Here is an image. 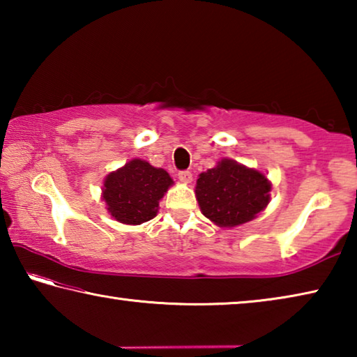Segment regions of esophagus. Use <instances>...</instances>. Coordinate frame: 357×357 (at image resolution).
Returning <instances> with one entry per match:
<instances>
[{
	"instance_id": "34e87169",
	"label": "esophagus",
	"mask_w": 357,
	"mask_h": 357,
	"mask_svg": "<svg viewBox=\"0 0 357 357\" xmlns=\"http://www.w3.org/2000/svg\"><path fill=\"white\" fill-rule=\"evenodd\" d=\"M178 178L183 181V183H185V184H189V183H192V173L189 172V170H184V172H179L178 173Z\"/></svg>"
}]
</instances>
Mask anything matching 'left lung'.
<instances>
[{"mask_svg":"<svg viewBox=\"0 0 357 357\" xmlns=\"http://www.w3.org/2000/svg\"><path fill=\"white\" fill-rule=\"evenodd\" d=\"M273 184L261 172L222 159L200 173L195 195L204 217L222 228L250 222L268 206Z\"/></svg>","mask_w":357,"mask_h":357,"instance_id":"1","label":"left lung"}]
</instances>
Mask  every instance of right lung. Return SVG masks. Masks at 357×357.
<instances>
[{
    "instance_id": "right-lung-1",
    "label": "right lung",
    "mask_w": 357,
    "mask_h": 357,
    "mask_svg": "<svg viewBox=\"0 0 357 357\" xmlns=\"http://www.w3.org/2000/svg\"><path fill=\"white\" fill-rule=\"evenodd\" d=\"M172 184L173 179L164 168L132 159L116 172L107 174L102 200L114 220L126 225H142L157 215L159 202Z\"/></svg>"
}]
</instances>
